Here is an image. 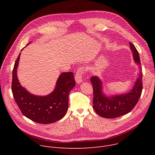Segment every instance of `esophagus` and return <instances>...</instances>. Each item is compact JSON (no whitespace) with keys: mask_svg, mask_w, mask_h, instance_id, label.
<instances>
[{"mask_svg":"<svg viewBox=\"0 0 155 155\" xmlns=\"http://www.w3.org/2000/svg\"><path fill=\"white\" fill-rule=\"evenodd\" d=\"M84 69L83 68H80L77 70L75 77V80L77 84H80L83 81L82 75L84 74Z\"/></svg>","mask_w":155,"mask_h":155,"instance_id":"34e87169","label":"esophagus"}]
</instances>
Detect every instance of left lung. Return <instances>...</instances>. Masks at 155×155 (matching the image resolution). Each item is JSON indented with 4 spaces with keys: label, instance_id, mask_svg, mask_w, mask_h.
I'll list each match as a JSON object with an SVG mask.
<instances>
[{
    "label": "left lung",
    "instance_id": "left-lung-1",
    "mask_svg": "<svg viewBox=\"0 0 155 155\" xmlns=\"http://www.w3.org/2000/svg\"><path fill=\"white\" fill-rule=\"evenodd\" d=\"M130 49L136 64L140 68L139 53L132 43ZM93 84V108L95 112L106 118H115L129 113L138 102L142 91V72L140 68L137 80L128 93L107 96L103 91V82L97 76L90 79Z\"/></svg>",
    "mask_w": 155,
    "mask_h": 155
}]
</instances>
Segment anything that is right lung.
<instances>
[{
	"instance_id": "right-lung-1",
	"label": "right lung",
	"mask_w": 155,
	"mask_h": 155,
	"mask_svg": "<svg viewBox=\"0 0 155 155\" xmlns=\"http://www.w3.org/2000/svg\"><path fill=\"white\" fill-rule=\"evenodd\" d=\"M20 54L13 70L12 90L22 114L32 121L41 124H50L61 120L68 111L69 94L75 85L73 73L69 72L60 74L53 91L49 94L42 96L31 94L21 85L18 78Z\"/></svg>"
}]
</instances>
